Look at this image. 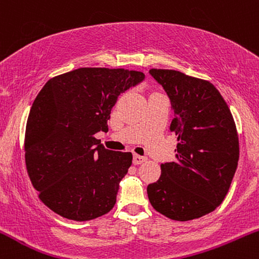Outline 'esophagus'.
Listing matches in <instances>:
<instances>
[{"instance_id": "esophagus-1", "label": "esophagus", "mask_w": 259, "mask_h": 259, "mask_svg": "<svg viewBox=\"0 0 259 259\" xmlns=\"http://www.w3.org/2000/svg\"><path fill=\"white\" fill-rule=\"evenodd\" d=\"M147 158L146 157H144V156H139V154H134V158H133V163L134 164H141V163H144L145 160H146Z\"/></svg>"}]
</instances>
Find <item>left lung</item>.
I'll return each mask as SVG.
<instances>
[{
	"instance_id": "obj_1",
	"label": "left lung",
	"mask_w": 259,
	"mask_h": 259,
	"mask_svg": "<svg viewBox=\"0 0 259 259\" xmlns=\"http://www.w3.org/2000/svg\"><path fill=\"white\" fill-rule=\"evenodd\" d=\"M174 111L170 130L178 136L177 160L160 165L147 186L160 214L186 222L213 212L224 201L239 162V138L221 92L206 80L177 70L151 69Z\"/></svg>"
}]
</instances>
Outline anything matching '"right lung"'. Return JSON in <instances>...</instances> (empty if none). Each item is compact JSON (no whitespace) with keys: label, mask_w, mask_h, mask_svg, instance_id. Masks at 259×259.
<instances>
[{"label":"right lung","mask_w":259,"mask_h":259,"mask_svg":"<svg viewBox=\"0 0 259 259\" xmlns=\"http://www.w3.org/2000/svg\"><path fill=\"white\" fill-rule=\"evenodd\" d=\"M136 70L79 68L50 79L38 92L25 130V164L50 209L85 222L114 207L130 152L106 150L94 135L108 132L118 96L144 81Z\"/></svg>","instance_id":"right-lung-1"}]
</instances>
